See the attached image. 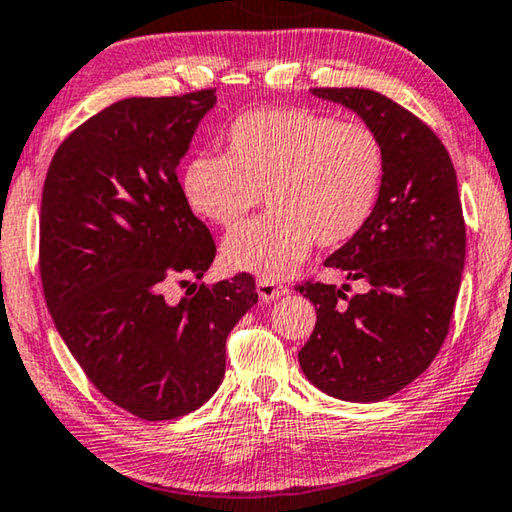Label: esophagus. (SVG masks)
<instances>
[{"label": "esophagus", "instance_id": "34e87169", "mask_svg": "<svg viewBox=\"0 0 512 512\" xmlns=\"http://www.w3.org/2000/svg\"><path fill=\"white\" fill-rule=\"evenodd\" d=\"M256 290H258V297H261L263 301H272V299L288 295L286 286H281V283H274V281H267V279H258Z\"/></svg>", "mask_w": 512, "mask_h": 512}]
</instances>
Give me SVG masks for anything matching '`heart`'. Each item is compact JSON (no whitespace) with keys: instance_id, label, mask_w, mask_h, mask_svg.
I'll return each mask as SVG.
<instances>
[{"instance_id":"b5f03b06","label":"heart","mask_w":512,"mask_h":512,"mask_svg":"<svg viewBox=\"0 0 512 512\" xmlns=\"http://www.w3.org/2000/svg\"><path fill=\"white\" fill-rule=\"evenodd\" d=\"M226 152L188 158L181 190L199 217L236 229L261 204L270 213L222 245L229 270L276 281L306 261L317 240H354L379 206L385 145L365 122H338L308 108H258L226 129Z\"/></svg>"}]
</instances>
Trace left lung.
<instances>
[{"mask_svg":"<svg viewBox=\"0 0 512 512\" xmlns=\"http://www.w3.org/2000/svg\"><path fill=\"white\" fill-rule=\"evenodd\" d=\"M379 133L388 167L374 217L324 265L363 283L306 281L317 311L299 367L315 388L345 401H381L433 363L454 315L465 265V220L454 163L440 138L404 106L365 88H313Z\"/></svg>","mask_w":512,"mask_h":512,"instance_id":"obj_1","label":"left lung"}]
</instances>
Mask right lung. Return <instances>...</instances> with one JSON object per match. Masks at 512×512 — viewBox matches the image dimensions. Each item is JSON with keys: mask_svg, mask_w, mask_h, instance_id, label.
<instances>
[{"mask_svg": "<svg viewBox=\"0 0 512 512\" xmlns=\"http://www.w3.org/2000/svg\"><path fill=\"white\" fill-rule=\"evenodd\" d=\"M215 99L197 90L111 104L61 142L43 188L40 279L56 331L106 399L149 422L215 395L226 335L258 301L245 272L165 299L167 283L201 279L215 258L177 177Z\"/></svg>", "mask_w": 512, "mask_h": 512, "instance_id": "add662e5", "label": "right lung"}]
</instances>
